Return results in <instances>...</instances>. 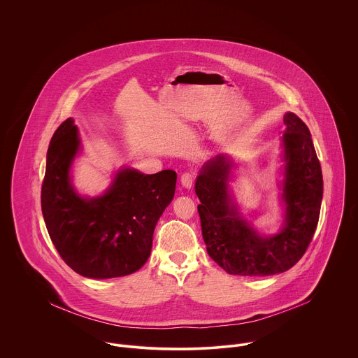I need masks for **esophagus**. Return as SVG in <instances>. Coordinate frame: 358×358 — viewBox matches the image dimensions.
Returning a JSON list of instances; mask_svg holds the SVG:
<instances>
[{
	"instance_id": "34e87169",
	"label": "esophagus",
	"mask_w": 358,
	"mask_h": 358,
	"mask_svg": "<svg viewBox=\"0 0 358 358\" xmlns=\"http://www.w3.org/2000/svg\"><path fill=\"white\" fill-rule=\"evenodd\" d=\"M194 179H196V172H194V171H189V172H185V173L182 175L180 182H182V185H183L185 187L190 189V187L193 186V183H194Z\"/></svg>"
}]
</instances>
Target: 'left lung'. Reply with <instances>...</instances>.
Returning <instances> with one entry per match:
<instances>
[{"mask_svg":"<svg viewBox=\"0 0 358 358\" xmlns=\"http://www.w3.org/2000/svg\"><path fill=\"white\" fill-rule=\"evenodd\" d=\"M287 131L284 200L285 227L270 238L260 237L230 204L229 166L219 155L205 164L196 182L197 206L208 255L236 275H273L295 266L313 240L322 200V172L306 124L294 113L284 115Z\"/></svg>","mask_w":358,"mask_h":358,"instance_id":"left-lung-1","label":"left lung"}]
</instances>
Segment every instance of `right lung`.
Masks as SVG:
<instances>
[{"mask_svg":"<svg viewBox=\"0 0 358 358\" xmlns=\"http://www.w3.org/2000/svg\"><path fill=\"white\" fill-rule=\"evenodd\" d=\"M71 118L59 125L47 154L41 208L52 243L64 263L90 278L139 270L152 252L155 224L175 194L176 172L121 171L110 190L87 200L70 185V164L80 148Z\"/></svg>","mask_w":358,"mask_h":358,"instance_id":"1","label":"right lung"}]
</instances>
